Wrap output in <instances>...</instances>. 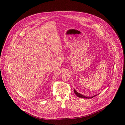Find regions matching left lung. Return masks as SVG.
Here are the masks:
<instances>
[{
	"instance_id": "left-lung-1",
	"label": "left lung",
	"mask_w": 125,
	"mask_h": 125,
	"mask_svg": "<svg viewBox=\"0 0 125 125\" xmlns=\"http://www.w3.org/2000/svg\"><path fill=\"white\" fill-rule=\"evenodd\" d=\"M74 93H75V94H76V95L77 96V97H81V98H93V97H95V96H96V95H94V96H92V97H86V96H84V95H82V94H81L80 93H78L77 91H76L75 90H74Z\"/></svg>"
}]
</instances>
